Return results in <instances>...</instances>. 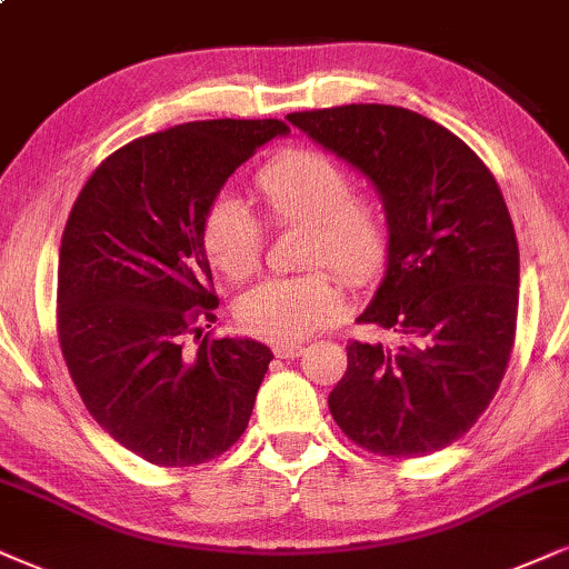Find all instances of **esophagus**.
I'll return each mask as SVG.
<instances>
[{"instance_id": "esophagus-1", "label": "esophagus", "mask_w": 569, "mask_h": 569, "mask_svg": "<svg viewBox=\"0 0 569 569\" xmlns=\"http://www.w3.org/2000/svg\"><path fill=\"white\" fill-rule=\"evenodd\" d=\"M300 353H303V346H296V342H279V346H273V356L277 359H298Z\"/></svg>"}]
</instances>
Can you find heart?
Returning a JSON list of instances; mask_svg holds the SVG:
<instances>
[{
    "label": "heart",
    "instance_id": "1",
    "mask_svg": "<svg viewBox=\"0 0 569 569\" xmlns=\"http://www.w3.org/2000/svg\"><path fill=\"white\" fill-rule=\"evenodd\" d=\"M263 219L273 227H303L300 266H329L359 287L380 277L388 261V229L380 210L353 194L338 160L319 150H287L256 177ZM208 263L231 282H244L261 263L263 229L234 194H219L202 221ZM340 292L321 271L266 279L237 303V321L269 342L308 338L338 313Z\"/></svg>",
    "mask_w": 569,
    "mask_h": 569
}]
</instances>
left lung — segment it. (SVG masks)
I'll return each mask as SVG.
<instances>
[{"instance_id":"1","label":"left lung","mask_w":569,"mask_h":569,"mask_svg":"<svg viewBox=\"0 0 569 569\" xmlns=\"http://www.w3.org/2000/svg\"><path fill=\"white\" fill-rule=\"evenodd\" d=\"M380 194L388 263L359 321L390 335L348 342L329 411L353 443L427 456L459 440L507 371L520 250L507 202L459 137L396 104L287 116Z\"/></svg>"}]
</instances>
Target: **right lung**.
I'll return each instance as SVG.
<instances>
[{
	"label": "right lung",
	"instance_id": "obj_1",
	"mask_svg": "<svg viewBox=\"0 0 569 569\" xmlns=\"http://www.w3.org/2000/svg\"><path fill=\"white\" fill-rule=\"evenodd\" d=\"M282 121H194L134 139L91 173L58 266V332L83 406L110 438L160 467L216 459L240 440L273 353L192 326L219 298L202 221L231 173ZM199 335L187 355L180 340Z\"/></svg>",
	"mask_w": 569,
	"mask_h": 569
}]
</instances>
